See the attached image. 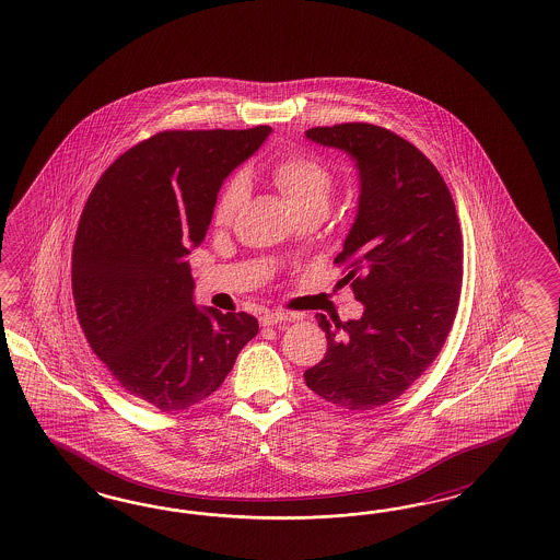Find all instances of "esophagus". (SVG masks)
Here are the masks:
<instances>
[{
  "label": "esophagus",
  "instance_id": "34e87169",
  "mask_svg": "<svg viewBox=\"0 0 560 560\" xmlns=\"http://www.w3.org/2000/svg\"><path fill=\"white\" fill-rule=\"evenodd\" d=\"M258 320L262 326H275V324L288 323V320H291V316L283 314V312H265Z\"/></svg>",
  "mask_w": 560,
  "mask_h": 560
}]
</instances>
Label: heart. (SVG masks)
Returning a JSON list of instances; mask_svg holds the SVG:
<instances>
[{"mask_svg": "<svg viewBox=\"0 0 560 560\" xmlns=\"http://www.w3.org/2000/svg\"><path fill=\"white\" fill-rule=\"evenodd\" d=\"M272 183L285 195L295 213L305 209H326L332 199L335 176L330 168L312 153H291L275 162L271 168ZM250 195L248 178L237 172L223 188L215 201L213 218L218 225H230L244 209Z\"/></svg>", "mask_w": 560, "mask_h": 560, "instance_id": "1", "label": "heart"}]
</instances>
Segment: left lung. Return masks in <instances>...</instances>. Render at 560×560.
<instances>
[{"mask_svg": "<svg viewBox=\"0 0 560 560\" xmlns=\"http://www.w3.org/2000/svg\"><path fill=\"white\" fill-rule=\"evenodd\" d=\"M305 137L355 160V223L335 262L363 304L359 320H326L310 390L349 410L396 400L440 355L462 289V232L450 188L407 139L370 122L307 129Z\"/></svg>", "mask_w": 560, "mask_h": 560, "instance_id": "obj_1", "label": "left lung"}]
</instances>
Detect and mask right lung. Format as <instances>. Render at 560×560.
<instances>
[{
	"label": "right lung",
	"instance_id": "obj_1",
	"mask_svg": "<svg viewBox=\"0 0 560 560\" xmlns=\"http://www.w3.org/2000/svg\"><path fill=\"white\" fill-rule=\"evenodd\" d=\"M269 136L267 125L162 131L119 155L88 197L71 255L78 320L120 388L162 412L218 390L258 332L246 312L195 305L187 256L223 180Z\"/></svg>",
	"mask_w": 560,
	"mask_h": 560
}]
</instances>
